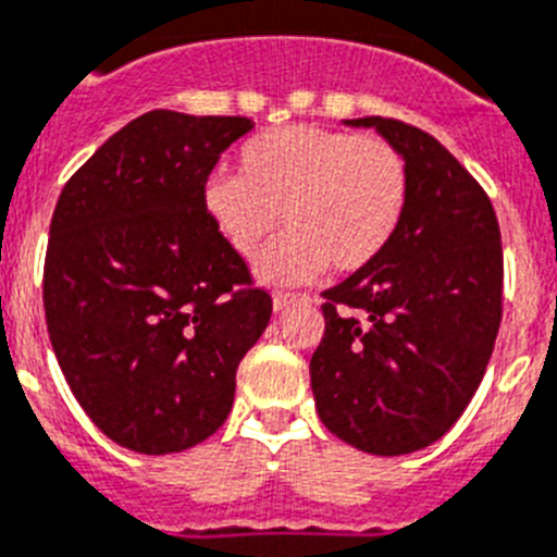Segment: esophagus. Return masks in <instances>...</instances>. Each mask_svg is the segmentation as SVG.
Returning a JSON list of instances; mask_svg holds the SVG:
<instances>
[{"label":"esophagus","mask_w":557,"mask_h":557,"mask_svg":"<svg viewBox=\"0 0 557 557\" xmlns=\"http://www.w3.org/2000/svg\"><path fill=\"white\" fill-rule=\"evenodd\" d=\"M274 302V311H285V308H292L294 302H311V297L306 294H292V292H277L272 297Z\"/></svg>","instance_id":"esophagus-1"}]
</instances>
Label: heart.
<instances>
[{"instance_id":"heart-1","label":"heart","mask_w":557,"mask_h":557,"mask_svg":"<svg viewBox=\"0 0 557 557\" xmlns=\"http://www.w3.org/2000/svg\"><path fill=\"white\" fill-rule=\"evenodd\" d=\"M412 173L398 145L319 125L272 128L238 151V176L215 173L201 205L235 255L272 283H306L331 265L356 274L389 249L409 210Z\"/></svg>"}]
</instances>
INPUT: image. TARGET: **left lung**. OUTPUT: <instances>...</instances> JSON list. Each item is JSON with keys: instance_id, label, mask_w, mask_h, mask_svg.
<instances>
[{"instance_id": "obj_1", "label": "left lung", "mask_w": 557, "mask_h": 557, "mask_svg": "<svg viewBox=\"0 0 557 557\" xmlns=\"http://www.w3.org/2000/svg\"><path fill=\"white\" fill-rule=\"evenodd\" d=\"M345 125L398 145L412 196L389 249L322 292L311 389L338 440L398 457L443 437L485 375L502 322V232L480 182L432 134L389 117Z\"/></svg>"}]
</instances>
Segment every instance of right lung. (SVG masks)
Segmentation results:
<instances>
[{
	"label": "right lung",
	"instance_id": "add662e5",
	"mask_svg": "<svg viewBox=\"0 0 557 557\" xmlns=\"http://www.w3.org/2000/svg\"><path fill=\"white\" fill-rule=\"evenodd\" d=\"M246 117L157 109L120 128L58 198L45 260L52 350L117 446L176 454L221 429L272 297L201 205Z\"/></svg>",
	"mask_w": 557,
	"mask_h": 557
}]
</instances>
